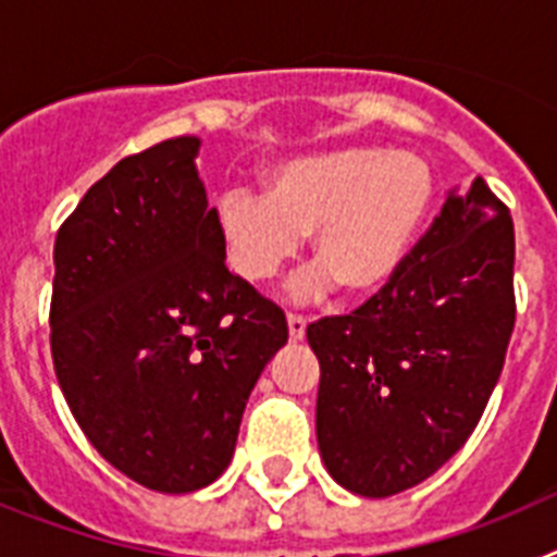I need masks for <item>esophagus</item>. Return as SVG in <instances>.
Returning <instances> with one entry per match:
<instances>
[{
	"label": "esophagus",
	"instance_id": "1",
	"mask_svg": "<svg viewBox=\"0 0 557 557\" xmlns=\"http://www.w3.org/2000/svg\"><path fill=\"white\" fill-rule=\"evenodd\" d=\"M287 329L289 339L298 343V339H304V334H307V318H304V314H287Z\"/></svg>",
	"mask_w": 557,
	"mask_h": 557
}]
</instances>
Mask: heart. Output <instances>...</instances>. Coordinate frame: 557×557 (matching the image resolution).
<instances>
[{"label": "heart", "instance_id": "heart-1", "mask_svg": "<svg viewBox=\"0 0 557 557\" xmlns=\"http://www.w3.org/2000/svg\"><path fill=\"white\" fill-rule=\"evenodd\" d=\"M435 198V172L418 152L346 147L273 166L264 195L225 191L218 231L231 268L245 282H268L312 234L321 264L298 295L334 282L351 295L385 287L410 253Z\"/></svg>", "mask_w": 557, "mask_h": 557}]
</instances>
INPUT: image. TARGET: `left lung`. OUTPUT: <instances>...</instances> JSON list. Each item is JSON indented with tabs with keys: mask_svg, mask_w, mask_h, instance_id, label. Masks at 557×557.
Instances as JSON below:
<instances>
[{
	"mask_svg": "<svg viewBox=\"0 0 557 557\" xmlns=\"http://www.w3.org/2000/svg\"><path fill=\"white\" fill-rule=\"evenodd\" d=\"M513 256L508 206L474 178L373 298L309 323L318 449L343 488L401 494L469 441L516 323Z\"/></svg>",
	"mask_w": 557,
	"mask_h": 557,
	"instance_id": "left-lung-1",
	"label": "left lung"
}]
</instances>
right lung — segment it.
<instances>
[{
	"label": "right lung",
	"instance_id": "right-lung-1",
	"mask_svg": "<svg viewBox=\"0 0 557 557\" xmlns=\"http://www.w3.org/2000/svg\"><path fill=\"white\" fill-rule=\"evenodd\" d=\"M198 150L178 136L122 159L55 239L49 339L69 410L113 469L161 494L228 469L287 343L282 309L225 268Z\"/></svg>",
	"mask_w": 557,
	"mask_h": 557
}]
</instances>
